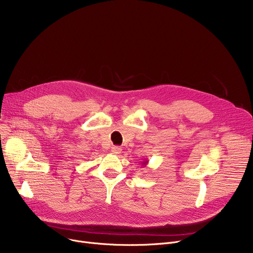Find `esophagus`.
Returning <instances> with one entry per match:
<instances>
[{
  "label": "esophagus",
  "mask_w": 253,
  "mask_h": 253,
  "mask_svg": "<svg viewBox=\"0 0 253 253\" xmlns=\"http://www.w3.org/2000/svg\"><path fill=\"white\" fill-rule=\"evenodd\" d=\"M121 148H120V147H113L112 148V153L113 154H120V153H121Z\"/></svg>",
  "instance_id": "esophagus-1"
}]
</instances>
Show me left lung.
<instances>
[{"mask_svg":"<svg viewBox=\"0 0 253 253\" xmlns=\"http://www.w3.org/2000/svg\"><path fill=\"white\" fill-rule=\"evenodd\" d=\"M147 164H148V161H143V162L141 163L142 166H147Z\"/></svg>","mask_w":253,"mask_h":253,"instance_id":"obj_1","label":"left lung"}]
</instances>
